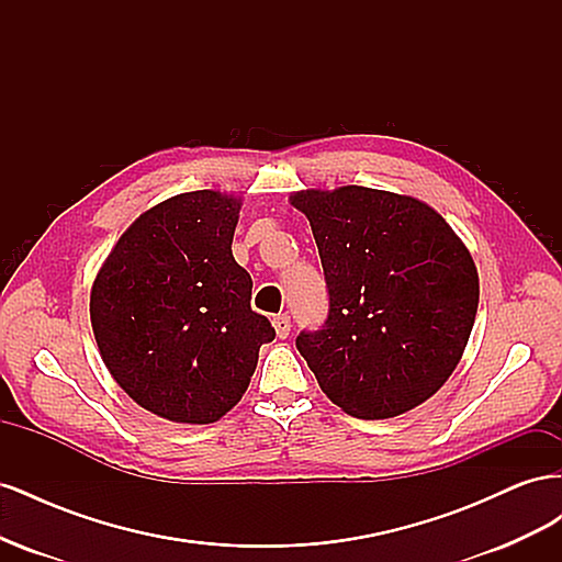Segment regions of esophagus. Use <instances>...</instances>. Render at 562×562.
Masks as SVG:
<instances>
[{
  "mask_svg": "<svg viewBox=\"0 0 562 562\" xmlns=\"http://www.w3.org/2000/svg\"><path fill=\"white\" fill-rule=\"evenodd\" d=\"M271 323H274V330H277L279 339H285L288 335H291V316H288V314L274 316V318H271Z\"/></svg>",
  "mask_w": 562,
  "mask_h": 562,
  "instance_id": "obj_1",
  "label": "esophagus"
}]
</instances>
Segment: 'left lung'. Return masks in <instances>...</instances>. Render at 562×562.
Instances as JSON below:
<instances>
[{"mask_svg":"<svg viewBox=\"0 0 562 562\" xmlns=\"http://www.w3.org/2000/svg\"><path fill=\"white\" fill-rule=\"evenodd\" d=\"M326 274V326L297 349L351 417H398L448 382L479 312V269L443 215L415 196L345 184L302 190Z\"/></svg>","mask_w":562,"mask_h":562,"instance_id":"left-lung-1","label":"left lung"}]
</instances>
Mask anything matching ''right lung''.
I'll use <instances>...</instances> for the list:
<instances>
[{"label": "right lung", "instance_id": "1", "mask_svg": "<svg viewBox=\"0 0 562 562\" xmlns=\"http://www.w3.org/2000/svg\"><path fill=\"white\" fill-rule=\"evenodd\" d=\"M241 199L199 190L147 209L91 288V326L114 382L151 415L213 424L241 401L265 342L232 239Z\"/></svg>", "mask_w": 562, "mask_h": 562}]
</instances>
